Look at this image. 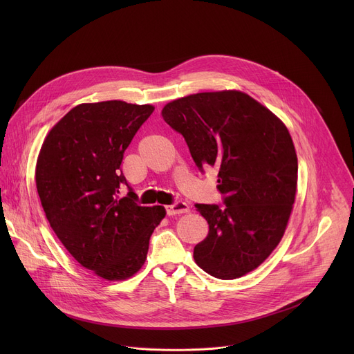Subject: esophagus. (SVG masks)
<instances>
[{
  "label": "esophagus",
  "instance_id": "34e87169",
  "mask_svg": "<svg viewBox=\"0 0 354 354\" xmlns=\"http://www.w3.org/2000/svg\"><path fill=\"white\" fill-rule=\"evenodd\" d=\"M165 210H167V214H168V216H176V214L187 213L190 209H189V206L185 203V201H176V203H174V205L165 206Z\"/></svg>",
  "mask_w": 354,
  "mask_h": 354
}]
</instances>
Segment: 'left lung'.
Listing matches in <instances>:
<instances>
[{
    "label": "left lung",
    "mask_w": 354,
    "mask_h": 354,
    "mask_svg": "<svg viewBox=\"0 0 354 354\" xmlns=\"http://www.w3.org/2000/svg\"><path fill=\"white\" fill-rule=\"evenodd\" d=\"M161 115L201 171L218 169L225 194V207L196 205L209 235L194 246V262L221 280L255 270L281 241L295 200L298 161L286 124L235 89L175 99Z\"/></svg>",
    "instance_id": "left-lung-1"
}]
</instances>
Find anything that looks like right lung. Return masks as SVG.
Instances as JSON below:
<instances>
[{
    "label": "right lung",
    "instance_id": "right-lung-1",
    "mask_svg": "<svg viewBox=\"0 0 354 354\" xmlns=\"http://www.w3.org/2000/svg\"><path fill=\"white\" fill-rule=\"evenodd\" d=\"M153 105L123 100L81 104L50 130L36 162V187L46 218L71 257L109 281L144 265L149 236L167 212L138 206L126 182L123 154Z\"/></svg>",
    "mask_w": 354,
    "mask_h": 354
}]
</instances>
